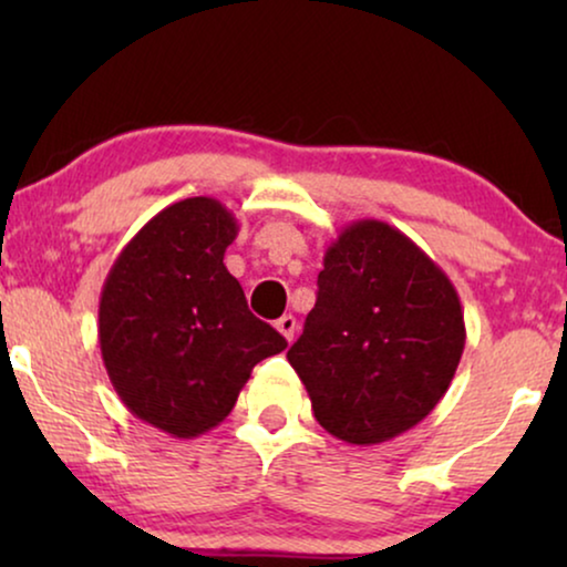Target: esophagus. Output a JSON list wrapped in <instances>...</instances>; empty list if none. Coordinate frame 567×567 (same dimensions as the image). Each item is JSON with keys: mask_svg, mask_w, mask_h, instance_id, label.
<instances>
[{"mask_svg": "<svg viewBox=\"0 0 567 567\" xmlns=\"http://www.w3.org/2000/svg\"><path fill=\"white\" fill-rule=\"evenodd\" d=\"M276 328H278V332H281V336H284L286 340H291L293 332H297V317H293V315H284L281 320L276 322Z\"/></svg>", "mask_w": 567, "mask_h": 567, "instance_id": "obj_1", "label": "esophagus"}]
</instances>
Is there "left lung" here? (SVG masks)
Here are the masks:
<instances>
[{"label": "left lung", "mask_w": 567, "mask_h": 567, "mask_svg": "<svg viewBox=\"0 0 567 567\" xmlns=\"http://www.w3.org/2000/svg\"><path fill=\"white\" fill-rule=\"evenodd\" d=\"M317 286L286 353L317 423L355 446L410 431L460 367L467 330L454 284L400 229L361 219L328 247Z\"/></svg>", "instance_id": "1"}]
</instances>
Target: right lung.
<instances>
[{
  "label": "right lung",
  "instance_id": "add662e5",
  "mask_svg": "<svg viewBox=\"0 0 567 567\" xmlns=\"http://www.w3.org/2000/svg\"><path fill=\"white\" fill-rule=\"evenodd\" d=\"M237 231L216 198L177 200L123 247L100 293L111 384L131 413L175 439L216 429L255 363L286 348L224 266Z\"/></svg>",
  "mask_w": 567,
  "mask_h": 567
}]
</instances>
